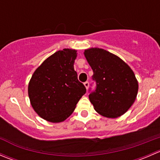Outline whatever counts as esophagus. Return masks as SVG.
I'll return each instance as SVG.
<instances>
[{
    "mask_svg": "<svg viewBox=\"0 0 160 160\" xmlns=\"http://www.w3.org/2000/svg\"><path fill=\"white\" fill-rule=\"evenodd\" d=\"M84 86L85 88H86V89H88V88H89V82L88 81L84 82Z\"/></svg>",
    "mask_w": 160,
    "mask_h": 160,
    "instance_id": "1",
    "label": "esophagus"
}]
</instances>
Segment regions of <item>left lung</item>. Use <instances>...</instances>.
Returning <instances> with one entry per match:
<instances>
[{
	"label": "left lung",
	"instance_id": "left-lung-1",
	"mask_svg": "<svg viewBox=\"0 0 160 160\" xmlns=\"http://www.w3.org/2000/svg\"><path fill=\"white\" fill-rule=\"evenodd\" d=\"M84 56L96 83L94 90L89 89V99L95 111L111 118L125 114L138 93V81L133 71L120 58L104 49L91 48L85 50Z\"/></svg>",
	"mask_w": 160,
	"mask_h": 160
}]
</instances>
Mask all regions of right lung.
<instances>
[{
    "instance_id": "add662e5",
    "label": "right lung",
    "mask_w": 160,
    "mask_h": 160,
    "mask_svg": "<svg viewBox=\"0 0 160 160\" xmlns=\"http://www.w3.org/2000/svg\"><path fill=\"white\" fill-rule=\"evenodd\" d=\"M77 51L64 49L49 56L37 68L28 84L32 108L50 122H61L73 112L86 88L73 68Z\"/></svg>"
}]
</instances>
